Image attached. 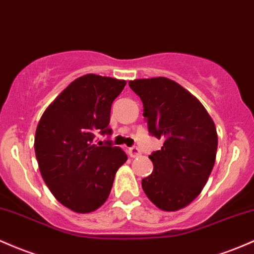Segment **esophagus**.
<instances>
[{
	"mask_svg": "<svg viewBox=\"0 0 254 254\" xmlns=\"http://www.w3.org/2000/svg\"><path fill=\"white\" fill-rule=\"evenodd\" d=\"M129 154H130V157H131V158H136V157H140L141 152H140V149L137 148V147L133 146L129 149Z\"/></svg>",
	"mask_w": 254,
	"mask_h": 254,
	"instance_id": "esophagus-1",
	"label": "esophagus"
}]
</instances>
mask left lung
Instances as JSON below:
<instances>
[{
  "label": "left lung",
  "instance_id": "left-lung-1",
  "mask_svg": "<svg viewBox=\"0 0 254 254\" xmlns=\"http://www.w3.org/2000/svg\"><path fill=\"white\" fill-rule=\"evenodd\" d=\"M129 85L143 104L149 133L164 141L149 155L154 169L142 188L160 210H181L201 193L212 171L216 125L201 102L169 78L135 79Z\"/></svg>",
  "mask_w": 254,
  "mask_h": 254
}]
</instances>
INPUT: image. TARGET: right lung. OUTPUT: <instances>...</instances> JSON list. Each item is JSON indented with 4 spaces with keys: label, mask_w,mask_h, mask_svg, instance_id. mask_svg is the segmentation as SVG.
<instances>
[{
    "label": "right lung",
    "mask_w": 254,
    "mask_h": 254,
    "mask_svg": "<svg viewBox=\"0 0 254 254\" xmlns=\"http://www.w3.org/2000/svg\"><path fill=\"white\" fill-rule=\"evenodd\" d=\"M127 82L89 73L64 89L42 114L35 152L44 182L55 199L77 213L105 204L127 154L110 141L95 144V135H110L111 106Z\"/></svg>",
    "instance_id": "add662e5"
}]
</instances>
